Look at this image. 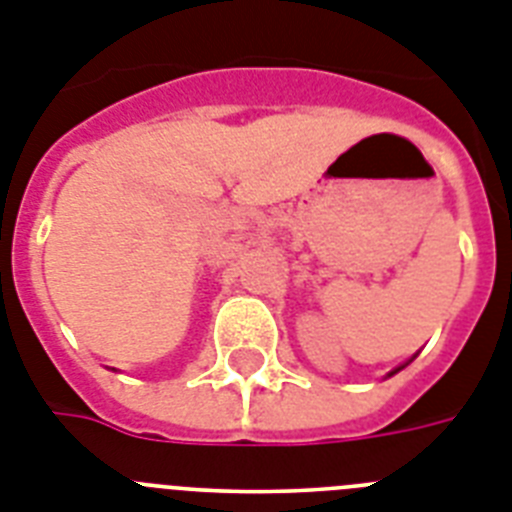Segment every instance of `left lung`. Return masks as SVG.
Here are the masks:
<instances>
[{"label":"left lung","instance_id":"left-lung-1","mask_svg":"<svg viewBox=\"0 0 512 512\" xmlns=\"http://www.w3.org/2000/svg\"><path fill=\"white\" fill-rule=\"evenodd\" d=\"M411 362H414V359H411ZM403 367H406V364H401V367H395V369H393V372H390V375H388V377H393V375H395V372H401V369H403Z\"/></svg>","mask_w":512,"mask_h":512}]
</instances>
